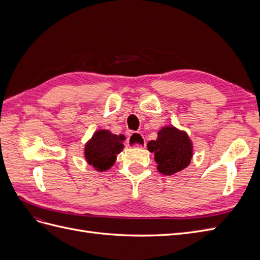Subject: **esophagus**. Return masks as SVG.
Listing matches in <instances>:
<instances>
[{"label": "esophagus", "instance_id": "esophagus-1", "mask_svg": "<svg viewBox=\"0 0 260 260\" xmlns=\"http://www.w3.org/2000/svg\"><path fill=\"white\" fill-rule=\"evenodd\" d=\"M127 144L128 146H131V147H140V148H144L146 145L143 136L139 132L132 133L127 140Z\"/></svg>", "mask_w": 260, "mask_h": 260}]
</instances>
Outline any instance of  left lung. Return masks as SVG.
<instances>
[{"mask_svg": "<svg viewBox=\"0 0 260 260\" xmlns=\"http://www.w3.org/2000/svg\"><path fill=\"white\" fill-rule=\"evenodd\" d=\"M147 148L154 153L157 169L165 176L186 168L193 156V146L187 133L171 125L161 128L157 139L147 143Z\"/></svg>", "mask_w": 260, "mask_h": 260, "instance_id": "obj_1", "label": "left lung"}]
</instances>
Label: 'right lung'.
<instances>
[{
  "label": "right lung",
  "mask_w": 260,
  "mask_h": 260,
  "mask_svg": "<svg viewBox=\"0 0 260 260\" xmlns=\"http://www.w3.org/2000/svg\"><path fill=\"white\" fill-rule=\"evenodd\" d=\"M124 136L113 135L108 130H98L84 146V158L98 171H106L123 149Z\"/></svg>",
  "instance_id": "1"
}]
</instances>
